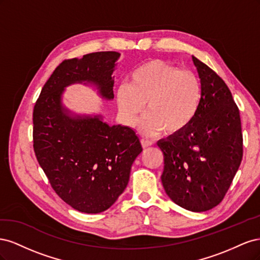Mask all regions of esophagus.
Listing matches in <instances>:
<instances>
[{"mask_svg": "<svg viewBox=\"0 0 260 260\" xmlns=\"http://www.w3.org/2000/svg\"><path fill=\"white\" fill-rule=\"evenodd\" d=\"M141 143H142V147H143V148H147V147H149V146H152V145H153V142H152V141L145 140V139H143L142 141H141Z\"/></svg>", "mask_w": 260, "mask_h": 260, "instance_id": "esophagus-1", "label": "esophagus"}]
</instances>
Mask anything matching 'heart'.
<instances>
[{"mask_svg": "<svg viewBox=\"0 0 260 260\" xmlns=\"http://www.w3.org/2000/svg\"><path fill=\"white\" fill-rule=\"evenodd\" d=\"M203 101L199 76L162 59H151L131 74V83L117 90V103L123 119L133 123L146 104L142 124L145 135L164 131L177 136L187 129L198 116Z\"/></svg>", "mask_w": 260, "mask_h": 260, "instance_id": "obj_1", "label": "heart"}]
</instances>
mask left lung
<instances>
[{
  "instance_id": "1",
  "label": "left lung",
  "mask_w": 260,
  "mask_h": 260,
  "mask_svg": "<svg viewBox=\"0 0 260 260\" xmlns=\"http://www.w3.org/2000/svg\"><path fill=\"white\" fill-rule=\"evenodd\" d=\"M203 85L200 112L183 132L161 140L162 186L177 205L191 211L217 206L229 190L243 157L239 107L214 70L193 56Z\"/></svg>"
}]
</instances>
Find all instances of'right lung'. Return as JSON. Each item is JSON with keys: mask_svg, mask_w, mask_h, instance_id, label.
Listing matches in <instances>:
<instances>
[{"mask_svg": "<svg viewBox=\"0 0 260 260\" xmlns=\"http://www.w3.org/2000/svg\"><path fill=\"white\" fill-rule=\"evenodd\" d=\"M118 52H96L62 60L45 82L34 108V149L39 165L59 198L74 209L98 214L111 207L129 182L142 152L135 130L108 125L95 117H70L61 105L64 88L75 82L98 85L114 99Z\"/></svg>", "mask_w": 260, "mask_h": 260, "instance_id": "1", "label": "right lung"}]
</instances>
